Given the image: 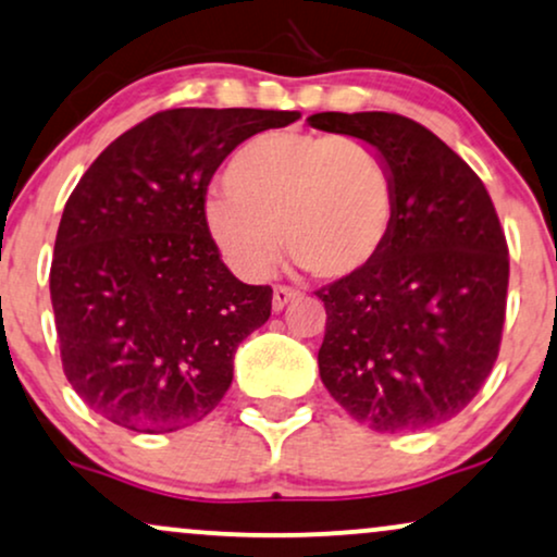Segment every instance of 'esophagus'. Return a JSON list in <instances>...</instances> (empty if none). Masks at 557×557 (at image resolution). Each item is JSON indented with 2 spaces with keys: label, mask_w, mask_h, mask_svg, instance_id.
Masks as SVG:
<instances>
[{
  "label": "esophagus",
  "mask_w": 557,
  "mask_h": 557,
  "mask_svg": "<svg viewBox=\"0 0 557 557\" xmlns=\"http://www.w3.org/2000/svg\"><path fill=\"white\" fill-rule=\"evenodd\" d=\"M298 296H300V293L293 290V287L277 285V287H274V293H272V308H274V311H283L287 304L298 300Z\"/></svg>",
  "instance_id": "obj_1"
}]
</instances>
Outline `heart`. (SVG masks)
<instances>
[{"instance_id": "obj_1", "label": "heart", "mask_w": 557, "mask_h": 557, "mask_svg": "<svg viewBox=\"0 0 557 557\" xmlns=\"http://www.w3.org/2000/svg\"><path fill=\"white\" fill-rule=\"evenodd\" d=\"M225 197L205 227L233 270L264 277L285 249L311 277L337 283L381 257L397 220V186L376 147L339 134L270 132L240 145L223 171Z\"/></svg>"}]
</instances>
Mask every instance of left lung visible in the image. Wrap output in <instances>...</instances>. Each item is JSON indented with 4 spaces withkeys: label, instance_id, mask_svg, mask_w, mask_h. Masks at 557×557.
I'll list each match as a JSON object with an SVG mask.
<instances>
[{
    "label": "left lung",
    "instance_id": "left-lung-1",
    "mask_svg": "<svg viewBox=\"0 0 557 557\" xmlns=\"http://www.w3.org/2000/svg\"><path fill=\"white\" fill-rule=\"evenodd\" d=\"M313 129L376 147L397 186L386 249L321 287L319 373L358 423L423 431L457 418L491 376L506 319L508 246L478 173L399 113H313Z\"/></svg>",
    "mask_w": 557,
    "mask_h": 557
}]
</instances>
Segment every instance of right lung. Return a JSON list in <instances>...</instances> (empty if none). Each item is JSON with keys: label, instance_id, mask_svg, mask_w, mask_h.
Masks as SVG:
<instances>
[{"label": "right lung", "instance_id": "right-lung-1", "mask_svg": "<svg viewBox=\"0 0 557 557\" xmlns=\"http://www.w3.org/2000/svg\"><path fill=\"white\" fill-rule=\"evenodd\" d=\"M298 111L169 109L116 137L66 199L51 259L64 376L100 418L137 433L199 423L233 355L272 311L205 227L207 186L244 139Z\"/></svg>", "mask_w": 557, "mask_h": 557}]
</instances>
